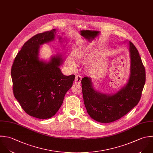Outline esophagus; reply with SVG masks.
<instances>
[{"label":"esophagus","instance_id":"obj_1","mask_svg":"<svg viewBox=\"0 0 153 153\" xmlns=\"http://www.w3.org/2000/svg\"><path fill=\"white\" fill-rule=\"evenodd\" d=\"M82 80V77L80 76H76L74 79V83L77 85H80Z\"/></svg>","mask_w":153,"mask_h":153}]
</instances>
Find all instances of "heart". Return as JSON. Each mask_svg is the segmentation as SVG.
<instances>
[{"instance_id": "b5f03b06", "label": "heart", "mask_w": 153, "mask_h": 153, "mask_svg": "<svg viewBox=\"0 0 153 153\" xmlns=\"http://www.w3.org/2000/svg\"><path fill=\"white\" fill-rule=\"evenodd\" d=\"M86 55V53H85V50L83 48H82L81 47L75 49L72 52V53L70 56V59L71 61H69V64L71 65H73V62H74V61L79 62H83L85 61Z\"/></svg>"}]
</instances>
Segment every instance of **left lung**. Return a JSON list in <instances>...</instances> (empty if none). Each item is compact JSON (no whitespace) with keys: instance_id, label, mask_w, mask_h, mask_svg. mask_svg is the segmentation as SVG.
<instances>
[{"instance_id":"left-lung-1","label":"left lung","mask_w":153,"mask_h":153,"mask_svg":"<svg viewBox=\"0 0 153 153\" xmlns=\"http://www.w3.org/2000/svg\"><path fill=\"white\" fill-rule=\"evenodd\" d=\"M131 68L126 85L114 94L96 91L91 77L82 79L83 101L88 114L95 121L107 123L114 122L128 113L139 102L146 83V70L139 52L129 43Z\"/></svg>"}]
</instances>
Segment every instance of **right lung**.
<instances>
[{
    "instance_id": "add662e5",
    "label": "right lung",
    "mask_w": 153,
    "mask_h": 153,
    "mask_svg": "<svg viewBox=\"0 0 153 153\" xmlns=\"http://www.w3.org/2000/svg\"><path fill=\"white\" fill-rule=\"evenodd\" d=\"M55 34L53 29L30 39L16 55L11 68L15 98L27 114L40 119H49L56 113L75 79L74 74L62 73L61 54L52 56L49 62L39 59L40 46L53 40Z\"/></svg>"
}]
</instances>
